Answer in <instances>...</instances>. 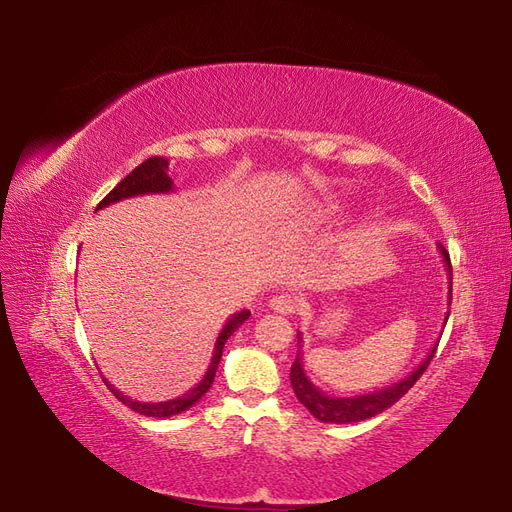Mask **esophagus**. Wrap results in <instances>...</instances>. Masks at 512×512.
<instances>
[{"label": "esophagus", "instance_id": "1", "mask_svg": "<svg viewBox=\"0 0 512 512\" xmlns=\"http://www.w3.org/2000/svg\"><path fill=\"white\" fill-rule=\"evenodd\" d=\"M269 307L273 309V312L284 314V316H290L297 312V303H294V299L288 297V294H275V297L269 301Z\"/></svg>", "mask_w": 512, "mask_h": 512}]
</instances>
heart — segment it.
Returning <instances> with one entry per match:
<instances>
[{"label": "heart", "instance_id": "b5f03b06", "mask_svg": "<svg viewBox=\"0 0 512 512\" xmlns=\"http://www.w3.org/2000/svg\"><path fill=\"white\" fill-rule=\"evenodd\" d=\"M333 211H335V205H322V207L318 209L320 215H331Z\"/></svg>", "mask_w": 512, "mask_h": 512}]
</instances>
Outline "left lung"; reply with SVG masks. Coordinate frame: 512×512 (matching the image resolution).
Returning a JSON list of instances; mask_svg holds the SVG:
<instances>
[{"mask_svg": "<svg viewBox=\"0 0 512 512\" xmlns=\"http://www.w3.org/2000/svg\"><path fill=\"white\" fill-rule=\"evenodd\" d=\"M438 250L444 258V265H446V271H448V305H451V294H453L451 258H448V252H446V247L442 243H438ZM446 320H448V312H446L444 324H446ZM297 339H299V348H303L301 346V342H303L301 333H297ZM436 348H438V342L433 344V348L425 356V361L418 365L412 371V374L406 376L404 380L395 382L393 386H386V389H378V391H371V393H365V395H354V397H333V395L322 393L318 386L307 378L303 363H301L303 354L299 350L297 359H294L292 369H290V384H292L297 399L309 412H312V416L318 418V421L337 423V425L359 423V421H365V418L376 416V414L384 412L386 408H391L393 404H397V401L412 389L414 382L423 376V371L427 369L429 361L433 359V354H436Z\"/></svg>", "mask_w": 512, "mask_h": 512, "instance_id": "8db88e82", "label": "left lung"}]
</instances>
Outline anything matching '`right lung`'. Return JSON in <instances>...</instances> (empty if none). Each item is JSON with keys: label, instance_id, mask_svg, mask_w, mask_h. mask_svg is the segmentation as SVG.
<instances>
[{"label": "right lung", "instance_id": "obj_1", "mask_svg": "<svg viewBox=\"0 0 512 512\" xmlns=\"http://www.w3.org/2000/svg\"><path fill=\"white\" fill-rule=\"evenodd\" d=\"M168 192H173V179L168 177V160L160 158V156H153V158L145 160L143 164H138L126 179H121L115 185V188L102 198V203L96 207V211L104 209L108 205H113V203H119V200H123V198L143 196V194H168ZM247 318H250V312H247V309H243V312L232 314L228 318V322L224 324V329L220 331L218 339H215L211 363H209V369L205 371L203 380H200L194 386V389H190L188 393H183V395H179L175 399L158 401V404H147V401H136V399H130L128 395H123L106 378H102V380L106 382L108 389H111V393L121 401V404H126L128 408H132L138 414L156 416V418H168V416H173V414H181V412H185L188 408H192L196 401L211 389L213 378H215V371H218V363L222 359L226 339L232 333H235Z\"/></svg>", "mask_w": 512, "mask_h": 512}]
</instances>
